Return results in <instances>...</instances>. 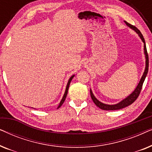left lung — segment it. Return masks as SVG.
<instances>
[{
  "mask_svg": "<svg viewBox=\"0 0 152 152\" xmlns=\"http://www.w3.org/2000/svg\"><path fill=\"white\" fill-rule=\"evenodd\" d=\"M124 22H125L126 26L129 27L130 28L133 29V30H135L137 33H138L139 37H140V39H142L143 43H144V50H145V58H146V67H145V72H144V73H143V75L142 77V78H141L140 82H139L138 86H137L136 88L135 89V91L130 95H129V96L126 97V98H125L124 99H123L122 101L120 102V103L116 104H114V105H109V104H105L102 103L99 100H97L96 98H95V97L93 94L92 91H91V90L90 91L91 99H93V102L95 104V105H96L97 107H98L99 109H101L102 110H106V111H113V110L121 109H123V108L126 107H128V106L132 104V103H134V102L136 100V99L138 97L139 95H140L141 89H142V84H143V83H144V81L145 80V77H146V76H147V72H148L149 56H148V53H147V51L146 44H145V41L144 37H143L142 34H141L140 31L138 29L136 28V27L133 26V25H131L130 23H127L126 21H124Z\"/></svg>",
  "mask_w": 152,
  "mask_h": 152,
  "instance_id": "8db88e82",
  "label": "left lung"
}]
</instances>
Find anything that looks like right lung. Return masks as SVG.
Segmentation results:
<instances>
[{
	"label": "right lung",
	"mask_w": 152,
	"mask_h": 152,
	"mask_svg": "<svg viewBox=\"0 0 152 152\" xmlns=\"http://www.w3.org/2000/svg\"><path fill=\"white\" fill-rule=\"evenodd\" d=\"M73 77H74V75H72V76L71 77H70V78L69 79V80H68V84H67V86H66V88L65 93H64L63 98H62L61 102H60V103H59V107H57V109H59V107H61V106L62 104H63V103L64 102V101H65L66 97V95H67V94H68V88H69V86H70V82H71V80H72V78H73Z\"/></svg>",
	"instance_id": "1"
}]
</instances>
